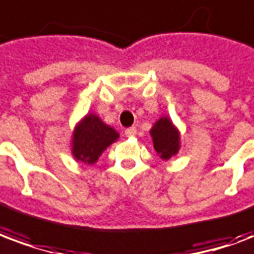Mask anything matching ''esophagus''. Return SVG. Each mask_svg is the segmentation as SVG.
<instances>
[{
    "label": "esophagus",
    "instance_id": "34e87169",
    "mask_svg": "<svg viewBox=\"0 0 254 254\" xmlns=\"http://www.w3.org/2000/svg\"><path fill=\"white\" fill-rule=\"evenodd\" d=\"M137 133V129L134 127H127V130H125V134H127V137H133L134 134Z\"/></svg>",
    "mask_w": 254,
    "mask_h": 254
}]
</instances>
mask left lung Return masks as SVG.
<instances>
[{"instance_id": "1", "label": "left lung", "mask_w": 254, "mask_h": 254, "mask_svg": "<svg viewBox=\"0 0 254 254\" xmlns=\"http://www.w3.org/2000/svg\"><path fill=\"white\" fill-rule=\"evenodd\" d=\"M153 148L161 159L168 160L179 151V132L168 117L160 118L151 129Z\"/></svg>"}]
</instances>
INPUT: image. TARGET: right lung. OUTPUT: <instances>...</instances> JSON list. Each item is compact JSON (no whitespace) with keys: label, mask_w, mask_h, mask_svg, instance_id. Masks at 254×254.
Instances as JSON below:
<instances>
[{"label":"right lung","mask_w":254,"mask_h":254,"mask_svg":"<svg viewBox=\"0 0 254 254\" xmlns=\"http://www.w3.org/2000/svg\"><path fill=\"white\" fill-rule=\"evenodd\" d=\"M118 138V133L95 114H87L75 127L72 155L84 164H94L102 152Z\"/></svg>","instance_id":"add662e5"}]
</instances>
